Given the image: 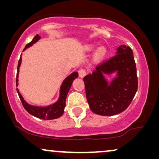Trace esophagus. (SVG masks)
<instances>
[{"mask_svg":"<svg viewBox=\"0 0 159 159\" xmlns=\"http://www.w3.org/2000/svg\"><path fill=\"white\" fill-rule=\"evenodd\" d=\"M78 72H79V76L81 78H82V77H84V76L86 75V74H87V71H86V70L85 69H80L79 70V71H78Z\"/></svg>","mask_w":159,"mask_h":159,"instance_id":"esophagus-1","label":"esophagus"}]
</instances>
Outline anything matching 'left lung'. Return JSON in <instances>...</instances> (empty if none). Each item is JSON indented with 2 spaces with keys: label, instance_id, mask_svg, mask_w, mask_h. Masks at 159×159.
I'll list each match as a JSON object with an SVG mask.
<instances>
[{
  "label": "left lung",
  "instance_id": "8db88e82",
  "mask_svg": "<svg viewBox=\"0 0 159 159\" xmlns=\"http://www.w3.org/2000/svg\"><path fill=\"white\" fill-rule=\"evenodd\" d=\"M116 71L117 77L108 85L103 73ZM86 98L90 109L102 116H113L127 109L138 87L136 64L131 48L121 45L116 54L97 65L84 77Z\"/></svg>",
  "mask_w": 159,
  "mask_h": 159
}]
</instances>
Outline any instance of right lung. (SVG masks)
I'll list each match as a JSON object with an SVG mask.
<instances>
[{
	"label": "right lung",
	"instance_id": "right-lung-1",
	"mask_svg": "<svg viewBox=\"0 0 159 159\" xmlns=\"http://www.w3.org/2000/svg\"><path fill=\"white\" fill-rule=\"evenodd\" d=\"M40 38V36H39L38 34L34 36V38L32 39V40L30 43H28L26 45L24 51L26 50V48L32 46L34 43H35ZM21 63V56H20V58L19 60L18 63V67H17V74H16V86L18 85L17 82H18V74H19V69ZM78 77V73L77 71L75 72L71 73L70 75L68 76L66 79L64 80V81L63 82L61 87L60 90V96L58 98V101L55 103L53 105H51L49 106H46V107H38V106H34L29 105L27 102H26L24 98L21 96V95L19 93V90L16 88V91L18 93L19 97L21 100V103L24 106V108H25V110L27 111L28 113H30V114L32 116L38 117L39 119H46V120H51V119H54L59 118L60 116H62V114L64 112V108L66 106V98L68 94L69 89H70L71 84H72L73 80L75 78Z\"/></svg>",
	"mask_w": 159,
	"mask_h": 159
}]
</instances>
